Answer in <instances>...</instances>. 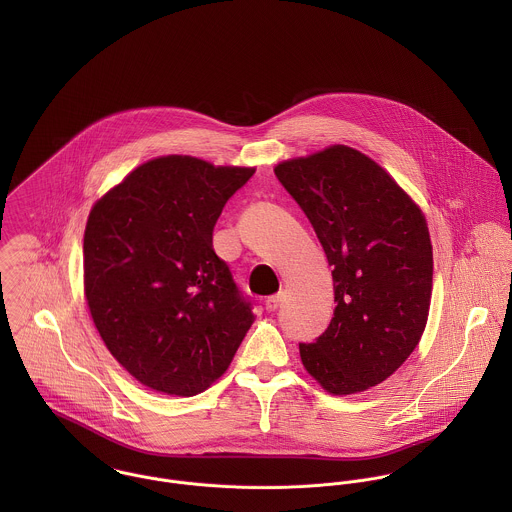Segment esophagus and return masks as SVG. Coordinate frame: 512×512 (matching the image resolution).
<instances>
[{"label":"esophagus","mask_w":512,"mask_h":512,"mask_svg":"<svg viewBox=\"0 0 512 512\" xmlns=\"http://www.w3.org/2000/svg\"><path fill=\"white\" fill-rule=\"evenodd\" d=\"M282 301H284V293L272 295V297L266 299V309H268V311H276V309L282 305Z\"/></svg>","instance_id":"1"}]
</instances>
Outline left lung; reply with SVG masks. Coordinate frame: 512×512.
Listing matches in <instances>:
<instances>
[{"mask_svg":"<svg viewBox=\"0 0 512 512\" xmlns=\"http://www.w3.org/2000/svg\"><path fill=\"white\" fill-rule=\"evenodd\" d=\"M333 266L335 311L305 370L333 396L365 392L412 355L428 323L434 252L416 201L355 147H325L274 167Z\"/></svg>","mask_w":512,"mask_h":512,"instance_id":"left-lung-1","label":"left lung"}]
</instances>
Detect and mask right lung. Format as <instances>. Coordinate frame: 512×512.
I'll return each mask as SVG.
<instances>
[{
    "label": "right lung",
    "instance_id": "1",
    "mask_svg": "<svg viewBox=\"0 0 512 512\" xmlns=\"http://www.w3.org/2000/svg\"><path fill=\"white\" fill-rule=\"evenodd\" d=\"M254 171L161 155L90 209L82 252L92 321L112 357L155 392H205L256 319L213 250L222 207Z\"/></svg>",
    "mask_w": 512,
    "mask_h": 512
}]
</instances>
